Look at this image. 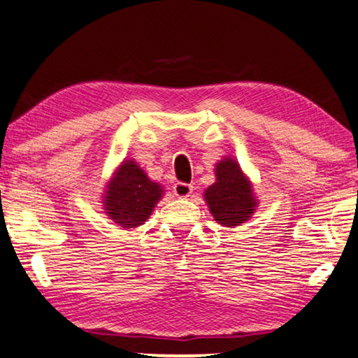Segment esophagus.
<instances>
[{
	"label": "esophagus",
	"mask_w": 358,
	"mask_h": 358,
	"mask_svg": "<svg viewBox=\"0 0 358 358\" xmlns=\"http://www.w3.org/2000/svg\"><path fill=\"white\" fill-rule=\"evenodd\" d=\"M173 194L177 197H189L192 194V185H187V183H175L173 185Z\"/></svg>",
	"instance_id": "obj_1"
}]
</instances>
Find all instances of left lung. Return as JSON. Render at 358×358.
Masks as SVG:
<instances>
[{
    "mask_svg": "<svg viewBox=\"0 0 358 358\" xmlns=\"http://www.w3.org/2000/svg\"><path fill=\"white\" fill-rule=\"evenodd\" d=\"M216 181L203 192L210 213L224 227L240 226L256 211L257 199L251 181L234 157H224L215 169Z\"/></svg>",
    "mask_w": 358,
    "mask_h": 358,
    "instance_id": "8db88e82",
    "label": "left lung"
}]
</instances>
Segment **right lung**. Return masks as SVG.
<instances>
[{"label": "right lung", "instance_id": "add662e5", "mask_svg": "<svg viewBox=\"0 0 358 358\" xmlns=\"http://www.w3.org/2000/svg\"><path fill=\"white\" fill-rule=\"evenodd\" d=\"M162 194L159 183L151 181L134 159H124L107 183L102 203L113 222L134 229L148 220Z\"/></svg>", "mask_w": 358, "mask_h": 358}]
</instances>
